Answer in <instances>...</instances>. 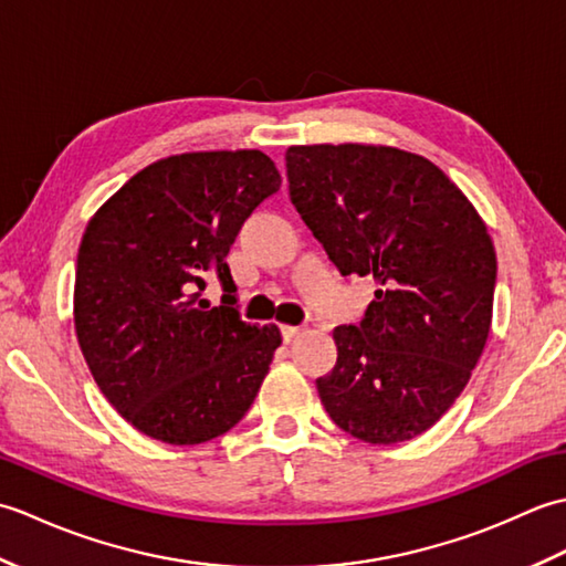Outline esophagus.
I'll return each mask as SVG.
<instances>
[{
    "mask_svg": "<svg viewBox=\"0 0 566 566\" xmlns=\"http://www.w3.org/2000/svg\"><path fill=\"white\" fill-rule=\"evenodd\" d=\"M298 333H302V328H296V326H282V338H284V343H292Z\"/></svg>",
    "mask_w": 566,
    "mask_h": 566,
    "instance_id": "34e87169",
    "label": "esophagus"
}]
</instances>
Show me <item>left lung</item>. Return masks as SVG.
<instances>
[{"mask_svg": "<svg viewBox=\"0 0 566 566\" xmlns=\"http://www.w3.org/2000/svg\"><path fill=\"white\" fill-rule=\"evenodd\" d=\"M290 197L343 276H371L365 316L333 331L316 379L333 423L371 444L411 440L454 403L489 338L496 252L472 203L420 155L294 146Z\"/></svg>", "mask_w": 566, "mask_h": 566, "instance_id": "obj_1", "label": "left lung"}]
</instances>
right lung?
Listing matches in <instances>:
<instances>
[{
  "label": "right lung",
  "mask_w": 566,
  "mask_h": 566,
  "mask_svg": "<svg viewBox=\"0 0 566 566\" xmlns=\"http://www.w3.org/2000/svg\"><path fill=\"white\" fill-rule=\"evenodd\" d=\"M282 177L260 150L172 155L94 213L75 272V331L94 381L143 436L199 444L255 401L276 326L240 318L226 255ZM216 275L224 296H200Z\"/></svg>",
  "instance_id": "obj_1"
}]
</instances>
